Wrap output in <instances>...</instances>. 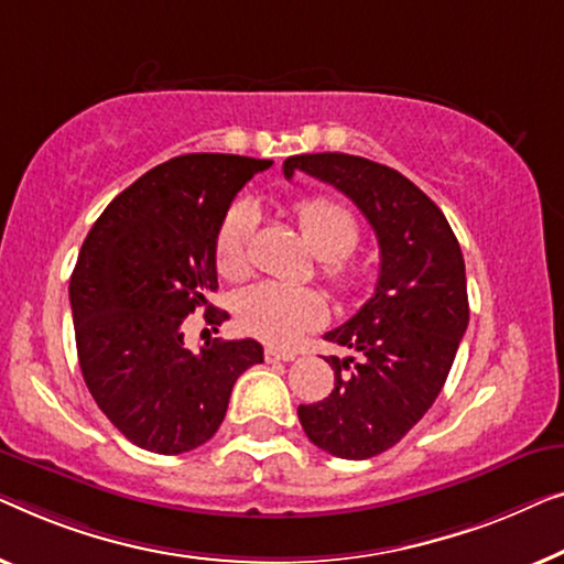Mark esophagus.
Segmentation results:
<instances>
[{"mask_svg": "<svg viewBox=\"0 0 564 564\" xmlns=\"http://www.w3.org/2000/svg\"><path fill=\"white\" fill-rule=\"evenodd\" d=\"M263 358H265L268 362H291L293 358H296V355L285 352V350H279V347H265Z\"/></svg>", "mask_w": 564, "mask_h": 564, "instance_id": "obj_1", "label": "esophagus"}]
</instances>
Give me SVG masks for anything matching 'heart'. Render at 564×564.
<instances>
[{"label":"heart","mask_w":564,"mask_h":564,"mask_svg":"<svg viewBox=\"0 0 564 564\" xmlns=\"http://www.w3.org/2000/svg\"><path fill=\"white\" fill-rule=\"evenodd\" d=\"M299 227L308 248L322 258V273L339 293L358 291L365 271L350 260L360 240L355 214L335 199L316 196L299 204ZM258 209L250 202H235L221 219L214 260L217 271L229 281L245 279L252 271V237ZM237 327L271 345H291L327 319V301L319 291L279 281H260L242 289L235 299Z\"/></svg>","instance_id":"heart-1"}]
</instances>
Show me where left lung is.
<instances>
[{"label":"left lung","instance_id":"left-lung-1","mask_svg":"<svg viewBox=\"0 0 564 564\" xmlns=\"http://www.w3.org/2000/svg\"><path fill=\"white\" fill-rule=\"evenodd\" d=\"M296 171L350 196L378 237L376 293L324 335L355 358H327L335 388L299 406L316 447L368 459L406 437L449 376L470 319L463 250L440 206L388 165L347 153L285 158V178Z\"/></svg>","mask_w":564,"mask_h":564}]
</instances>
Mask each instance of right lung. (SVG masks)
Wrapping results in <instances>:
<instances>
[{"label": "right lung", "instance_id": "obj_1", "mask_svg": "<svg viewBox=\"0 0 564 564\" xmlns=\"http://www.w3.org/2000/svg\"><path fill=\"white\" fill-rule=\"evenodd\" d=\"M273 161L188 153L127 186L94 221L68 296L86 388L127 440L181 455L214 437L235 380L263 362L256 339L184 345V319L217 291L214 242L237 192Z\"/></svg>", "mask_w": 564, "mask_h": 564}]
</instances>
